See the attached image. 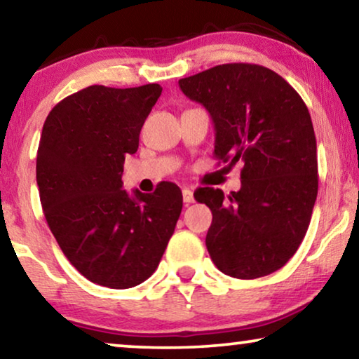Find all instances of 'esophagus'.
I'll return each mask as SVG.
<instances>
[{
    "mask_svg": "<svg viewBox=\"0 0 359 359\" xmlns=\"http://www.w3.org/2000/svg\"><path fill=\"white\" fill-rule=\"evenodd\" d=\"M183 201L186 204H191L194 203V196H193V191H191L189 188H184L183 189Z\"/></svg>",
    "mask_w": 359,
    "mask_h": 359,
    "instance_id": "34e87169",
    "label": "esophagus"
}]
</instances>
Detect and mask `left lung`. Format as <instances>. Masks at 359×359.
<instances>
[{"instance_id":"obj_1","label":"left lung","mask_w":359,"mask_h":359,"mask_svg":"<svg viewBox=\"0 0 359 359\" xmlns=\"http://www.w3.org/2000/svg\"><path fill=\"white\" fill-rule=\"evenodd\" d=\"M212 117L215 158L243 161L242 188H199L212 210L205 247L220 271L238 279L283 268L306 237L317 199V142L306 102L276 72L225 63L180 80Z\"/></svg>"}]
</instances>
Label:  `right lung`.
<instances>
[{
  "label": "right lung",
  "mask_w": 359,
  "mask_h": 359,
  "mask_svg": "<svg viewBox=\"0 0 359 359\" xmlns=\"http://www.w3.org/2000/svg\"><path fill=\"white\" fill-rule=\"evenodd\" d=\"M161 95L93 85L67 96L43 122L37 186L58 247L91 283L127 289L149 279L175 232L183 194L175 183L151 194L122 189L127 154Z\"/></svg>",
  "instance_id": "add662e5"
}]
</instances>
